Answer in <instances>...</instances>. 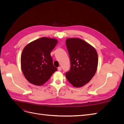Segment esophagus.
<instances>
[{
  "mask_svg": "<svg viewBox=\"0 0 124 124\" xmlns=\"http://www.w3.org/2000/svg\"><path fill=\"white\" fill-rule=\"evenodd\" d=\"M58 71H61L62 70V67H59L58 68Z\"/></svg>",
  "mask_w": 124,
  "mask_h": 124,
  "instance_id": "1",
  "label": "esophagus"
}]
</instances>
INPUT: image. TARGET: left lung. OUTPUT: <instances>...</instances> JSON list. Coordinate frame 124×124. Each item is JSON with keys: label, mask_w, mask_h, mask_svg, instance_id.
Here are the masks:
<instances>
[{"label": "left lung", "mask_w": 124, "mask_h": 124, "mask_svg": "<svg viewBox=\"0 0 124 124\" xmlns=\"http://www.w3.org/2000/svg\"><path fill=\"white\" fill-rule=\"evenodd\" d=\"M66 43L71 62L66 78L74 87H81L94 76L98 66V54L94 47L81 39H67Z\"/></svg>", "instance_id": "left-lung-1"}]
</instances>
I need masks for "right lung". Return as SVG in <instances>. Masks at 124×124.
<instances>
[{"label":"right lung","mask_w":124,"mask_h":124,"mask_svg":"<svg viewBox=\"0 0 124 124\" xmlns=\"http://www.w3.org/2000/svg\"><path fill=\"white\" fill-rule=\"evenodd\" d=\"M53 38L42 37L26 46L21 55V68L30 83L40 86L47 81L57 69L50 53L57 43Z\"/></svg>","instance_id":"obj_1"}]
</instances>
